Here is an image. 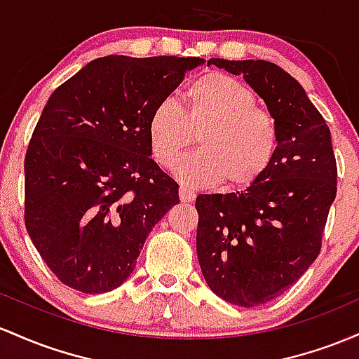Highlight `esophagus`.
Masks as SVG:
<instances>
[{
  "instance_id": "1",
  "label": "esophagus",
  "mask_w": 359,
  "mask_h": 359,
  "mask_svg": "<svg viewBox=\"0 0 359 359\" xmlns=\"http://www.w3.org/2000/svg\"><path fill=\"white\" fill-rule=\"evenodd\" d=\"M180 200L181 201H193L195 200V191L188 190V188L181 187L180 188Z\"/></svg>"
}]
</instances>
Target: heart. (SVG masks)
Returning <instances> with one entry per match:
<instances>
[{"mask_svg":"<svg viewBox=\"0 0 359 359\" xmlns=\"http://www.w3.org/2000/svg\"><path fill=\"white\" fill-rule=\"evenodd\" d=\"M198 131V151L180 164L178 178L193 188H245L266 172L278 149L273 115L255 91L233 76L207 72L184 91V108L159 102L147 122L149 146L161 168L172 169Z\"/></svg>","mask_w":359,"mask_h":359,"instance_id":"b5f03b06","label":"heart"}]
</instances>
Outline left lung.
<instances>
[{
    "mask_svg": "<svg viewBox=\"0 0 359 359\" xmlns=\"http://www.w3.org/2000/svg\"><path fill=\"white\" fill-rule=\"evenodd\" d=\"M255 90L278 126V149L256 183L196 196V255L205 281L239 307L271 302L320 252L337 191L331 132L295 78L268 60L210 59Z\"/></svg>",
    "mask_w": 359,
    "mask_h": 359,
    "instance_id": "left-lung-1",
    "label": "left lung"
}]
</instances>
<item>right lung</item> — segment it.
<instances>
[{
	"label": "right lung",
	"mask_w": 359,
	"mask_h": 359,
	"mask_svg": "<svg viewBox=\"0 0 359 359\" xmlns=\"http://www.w3.org/2000/svg\"><path fill=\"white\" fill-rule=\"evenodd\" d=\"M200 57L91 60L50 95L25 156V227L67 287L118 288L149 232L180 201L151 159V111Z\"/></svg>",
	"instance_id": "add662e5"
}]
</instances>
